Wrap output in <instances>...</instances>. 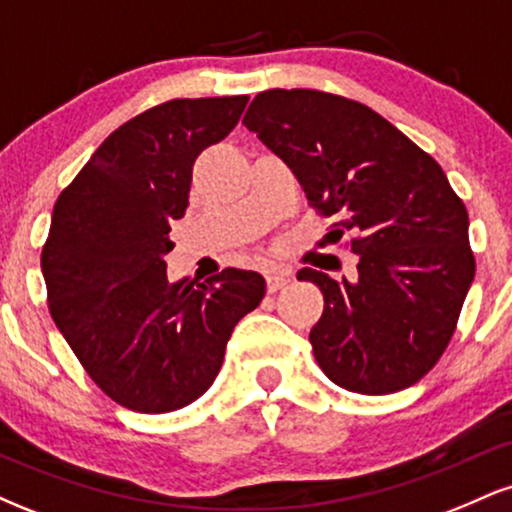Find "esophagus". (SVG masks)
Returning a JSON list of instances; mask_svg holds the SVG:
<instances>
[{
	"label": "esophagus",
	"instance_id": "esophagus-1",
	"mask_svg": "<svg viewBox=\"0 0 512 512\" xmlns=\"http://www.w3.org/2000/svg\"><path fill=\"white\" fill-rule=\"evenodd\" d=\"M289 281H291L289 272H284V269H272V272H267V291L276 293L281 286L289 284Z\"/></svg>",
	"mask_w": 512,
	"mask_h": 512
}]
</instances>
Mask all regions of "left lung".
I'll list each match as a JSON object with an SVG mask.
<instances>
[{
    "label": "left lung",
    "instance_id": "8db88e82",
    "mask_svg": "<svg viewBox=\"0 0 512 512\" xmlns=\"http://www.w3.org/2000/svg\"><path fill=\"white\" fill-rule=\"evenodd\" d=\"M243 125L301 182L337 238L354 233V279L303 267L325 296L317 366L344 390L390 395L443 356L469 286V216L443 168L368 105L310 91L257 93Z\"/></svg>",
    "mask_w": 512,
    "mask_h": 512
}]
</instances>
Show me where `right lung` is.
<instances>
[{
  "mask_svg": "<svg viewBox=\"0 0 512 512\" xmlns=\"http://www.w3.org/2000/svg\"><path fill=\"white\" fill-rule=\"evenodd\" d=\"M248 96L178 98L117 127L57 199L43 248L50 313L86 373L142 414L187 407L219 375L262 274L223 269L170 284V221L187 209L192 163L238 125Z\"/></svg>",
  "mask_w": 512,
  "mask_h": 512,
  "instance_id": "right-lung-1",
  "label": "right lung"
}]
</instances>
